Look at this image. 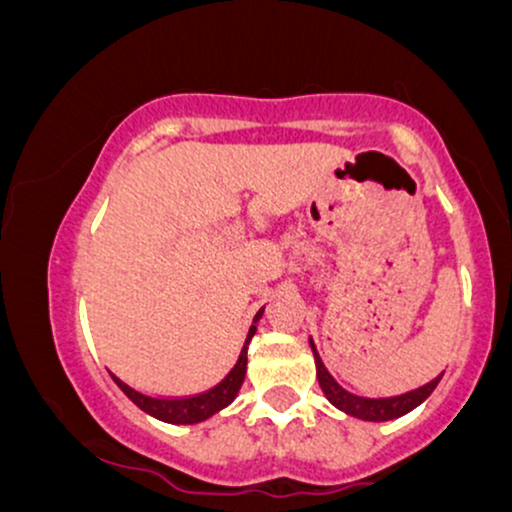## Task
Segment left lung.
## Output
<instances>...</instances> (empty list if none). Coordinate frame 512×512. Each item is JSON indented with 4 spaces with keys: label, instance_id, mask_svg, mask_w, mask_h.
<instances>
[{
    "label": "left lung",
    "instance_id": "8db88e82",
    "mask_svg": "<svg viewBox=\"0 0 512 512\" xmlns=\"http://www.w3.org/2000/svg\"><path fill=\"white\" fill-rule=\"evenodd\" d=\"M310 349H313L315 356V370H317V383H320L325 397L330 399L332 407H337L344 414L354 416V419L361 421H392L399 419V416L409 414L411 409L419 407L421 402H426L428 395L436 390V385L443 378V373L436 375L433 380H428L426 385L416 387V390L402 392V395H392V397H363V395H354L346 387H342L334 380V375L327 370L325 363H322L320 354H317V346L310 337Z\"/></svg>",
    "mask_w": 512,
    "mask_h": 512
}]
</instances>
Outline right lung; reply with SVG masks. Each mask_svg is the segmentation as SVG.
Instances as JSON below:
<instances>
[{
  "instance_id": "1",
  "label": "right lung",
  "mask_w": 512,
  "mask_h": 512,
  "mask_svg": "<svg viewBox=\"0 0 512 512\" xmlns=\"http://www.w3.org/2000/svg\"><path fill=\"white\" fill-rule=\"evenodd\" d=\"M262 313H264V308L255 315V320H252V327L248 332V339H245V344H243V351L238 354L236 363H233L231 370H228V373L223 375V378L214 387H209L207 392H202V395L151 397V395H144V392L134 390V387H129L125 380H120L117 375H113V373L110 375H113L117 387H120V390L125 392V395L132 399L139 409L146 411L149 416H154V419H158V421H166V424H175V426H190V424H199V421H207L214 414H219L221 409H226L228 404L238 397L240 385H243V380H245V370H248V344H250L252 334H255V330H257L255 322L260 320Z\"/></svg>"
}]
</instances>
